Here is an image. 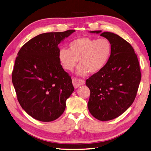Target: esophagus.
I'll return each instance as SVG.
<instances>
[{
  "instance_id": "obj_1",
  "label": "esophagus",
  "mask_w": 151,
  "mask_h": 151,
  "mask_svg": "<svg viewBox=\"0 0 151 151\" xmlns=\"http://www.w3.org/2000/svg\"><path fill=\"white\" fill-rule=\"evenodd\" d=\"M72 84L74 85V87L75 89H77L79 88L81 86H83L85 84V81L83 79H76L73 78L72 79Z\"/></svg>"
}]
</instances>
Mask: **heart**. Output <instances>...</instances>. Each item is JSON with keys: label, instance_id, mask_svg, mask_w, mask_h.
Wrapping results in <instances>:
<instances>
[{"label": "heart", "instance_id": "obj_1", "mask_svg": "<svg viewBox=\"0 0 151 151\" xmlns=\"http://www.w3.org/2000/svg\"><path fill=\"white\" fill-rule=\"evenodd\" d=\"M68 49L58 51L59 62L65 70L72 71L78 64L76 74L80 76L96 74L107 65L111 55L112 45L107 38L81 37L68 44Z\"/></svg>", "mask_w": 151, "mask_h": 151}]
</instances>
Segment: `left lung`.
Masks as SVG:
<instances>
[{
	"instance_id": "8db88e82",
	"label": "left lung",
	"mask_w": 151,
	"mask_h": 151,
	"mask_svg": "<svg viewBox=\"0 0 151 151\" xmlns=\"http://www.w3.org/2000/svg\"><path fill=\"white\" fill-rule=\"evenodd\" d=\"M110 41L112 52L103 69L86 80L91 91L88 103L94 118L108 121L121 115L133 103L141 79L139 63L131 45L111 32L90 31Z\"/></svg>"
}]
</instances>
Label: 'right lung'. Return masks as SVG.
Segmentation results:
<instances>
[{"label": "right lung", "mask_w": 151, "mask_h": 151, "mask_svg": "<svg viewBox=\"0 0 151 151\" xmlns=\"http://www.w3.org/2000/svg\"><path fill=\"white\" fill-rule=\"evenodd\" d=\"M75 31L40 34L17 53L12 84L21 106L36 120L48 122L57 119L74 90L71 77L59 62L58 45Z\"/></svg>", "instance_id": "1"}]
</instances>
